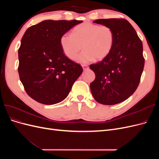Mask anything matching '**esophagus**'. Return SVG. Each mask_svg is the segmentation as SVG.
Listing matches in <instances>:
<instances>
[{
    "label": "esophagus",
    "mask_w": 159,
    "mask_h": 159,
    "mask_svg": "<svg viewBox=\"0 0 159 159\" xmlns=\"http://www.w3.org/2000/svg\"><path fill=\"white\" fill-rule=\"evenodd\" d=\"M82 68H83L84 70H85L86 69L88 68V65H85V64H83L82 65Z\"/></svg>",
    "instance_id": "34e87169"
}]
</instances>
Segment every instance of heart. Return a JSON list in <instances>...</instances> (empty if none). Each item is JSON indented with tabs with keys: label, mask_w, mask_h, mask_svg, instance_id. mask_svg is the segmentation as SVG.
Instances as JSON below:
<instances>
[{
	"label": "heart",
	"mask_w": 159,
	"mask_h": 159,
	"mask_svg": "<svg viewBox=\"0 0 159 159\" xmlns=\"http://www.w3.org/2000/svg\"><path fill=\"white\" fill-rule=\"evenodd\" d=\"M115 34L107 25L99 26L91 22H84L74 28L70 34H64L60 39V44L64 55L71 60H75L81 48L84 49L78 57V61L88 63L102 60L111 51Z\"/></svg>",
	"instance_id": "1"
}]
</instances>
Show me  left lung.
<instances>
[{
  "instance_id": "1",
  "label": "left lung",
  "mask_w": 159,
  "mask_h": 159,
  "mask_svg": "<svg viewBox=\"0 0 159 159\" xmlns=\"http://www.w3.org/2000/svg\"><path fill=\"white\" fill-rule=\"evenodd\" d=\"M93 22L111 28L115 40L109 54L89 66L95 74L90 84L91 93L101 104L121 103L136 91L140 82L145 64L142 42L125 19H98Z\"/></svg>"
}]
</instances>
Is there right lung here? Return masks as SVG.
Wrapping results in <instances>:
<instances>
[{"instance_id": "right-lung-1", "label": "right lung", "mask_w": 159, "mask_h": 159, "mask_svg": "<svg viewBox=\"0 0 159 159\" xmlns=\"http://www.w3.org/2000/svg\"><path fill=\"white\" fill-rule=\"evenodd\" d=\"M81 20L42 21L29 27L18 49V71L27 94L45 105L61 102L83 71L62 52L61 36Z\"/></svg>"}]
</instances>
